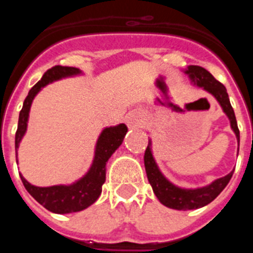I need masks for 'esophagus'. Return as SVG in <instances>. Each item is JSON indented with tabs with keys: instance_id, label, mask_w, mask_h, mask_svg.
<instances>
[{
	"instance_id": "obj_1",
	"label": "esophagus",
	"mask_w": 253,
	"mask_h": 253,
	"mask_svg": "<svg viewBox=\"0 0 253 253\" xmlns=\"http://www.w3.org/2000/svg\"><path fill=\"white\" fill-rule=\"evenodd\" d=\"M143 122V114L140 111H130L128 115L125 116V123L128 125L129 128L134 129V128H138Z\"/></svg>"
}]
</instances>
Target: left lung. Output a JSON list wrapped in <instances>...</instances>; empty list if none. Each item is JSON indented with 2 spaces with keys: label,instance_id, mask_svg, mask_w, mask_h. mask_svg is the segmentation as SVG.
<instances>
[{
  "label": "left lung",
  "instance_id": "left-lung-1",
  "mask_svg": "<svg viewBox=\"0 0 253 253\" xmlns=\"http://www.w3.org/2000/svg\"><path fill=\"white\" fill-rule=\"evenodd\" d=\"M189 76L190 81L194 86L200 87L204 91L209 92L215 97L222 107L223 113L228 116L229 123H231L232 130L236 134L238 146H240V130L237 126L236 115H234L233 107H232L229 97H228L227 88L224 84L216 81L213 76L208 72L207 69L199 66H189L184 71ZM144 166H146L147 177H148L149 184H151L153 193L156 194L157 199L165 207L171 208L176 210H193L203 208L211 203L219 194L222 193L224 187L227 186L229 180L232 178L233 171H231L224 177L216 178L211 184L203 187H196V189H185V187L176 186L171 181L165 177L160 167L154 161L153 154H152V142L149 140L148 147L144 153Z\"/></svg>",
  "mask_w": 253,
  "mask_h": 253
}]
</instances>
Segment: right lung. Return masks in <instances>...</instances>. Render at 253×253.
<instances>
[{
	"mask_svg": "<svg viewBox=\"0 0 253 253\" xmlns=\"http://www.w3.org/2000/svg\"><path fill=\"white\" fill-rule=\"evenodd\" d=\"M82 71L75 67L55 66L48 69L43 75L42 80L35 84L26 96L22 109L19 115V125H17L16 135H15V149L19 148L22 137L25 135L28 129V120L30 107L35 96L40 90L51 82L62 80L66 77L81 75ZM128 131L125 124H118L115 126H107L99 135L96 142L95 156L92 165L86 175L71 185H54V186L39 187L31 185L20 173L22 184L33 198L48 209L51 213L68 214L81 211L99 199L102 190V184L106 178V162L111 157V154L122 146L123 139Z\"/></svg>",
	"mask_w": 253,
	"mask_h": 253,
	"instance_id": "obj_1",
	"label": "right lung"
}]
</instances>
